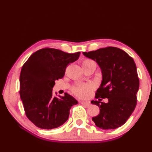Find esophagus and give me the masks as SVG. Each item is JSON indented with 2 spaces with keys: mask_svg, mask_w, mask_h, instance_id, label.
<instances>
[{
  "mask_svg": "<svg viewBox=\"0 0 152 152\" xmlns=\"http://www.w3.org/2000/svg\"><path fill=\"white\" fill-rule=\"evenodd\" d=\"M80 103L82 104H84V105H85L86 107H89L90 105H91V104L89 103L88 102H85V101H80Z\"/></svg>",
  "mask_w": 152,
  "mask_h": 152,
  "instance_id": "obj_1",
  "label": "esophagus"
}]
</instances>
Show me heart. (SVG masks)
<instances>
[{
	"label": "heart",
	"mask_w": 152,
	"mask_h": 152,
	"mask_svg": "<svg viewBox=\"0 0 152 152\" xmlns=\"http://www.w3.org/2000/svg\"><path fill=\"white\" fill-rule=\"evenodd\" d=\"M95 64V62L91 60V59L86 58L82 61V64ZM96 65V64H95ZM93 88V86L91 84H81V85H78L74 86V88L72 89L73 93L78 96L79 97H84L86 96V93L89 91H91V90Z\"/></svg>",
	"instance_id": "b5f03b06"
}]
</instances>
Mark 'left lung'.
Returning <instances> with one entry per match:
<instances>
[{"mask_svg":"<svg viewBox=\"0 0 152 152\" xmlns=\"http://www.w3.org/2000/svg\"><path fill=\"white\" fill-rule=\"evenodd\" d=\"M86 57L96 61L102 71V80L95 98H107L108 102L92 101L100 109L92 117L96 127L115 129L125 124L137 104L140 86L137 68L133 59L125 51L107 47L83 52Z\"/></svg>","mask_w":152,"mask_h":152,"instance_id":"8db88e82","label":"left lung"}]
</instances>
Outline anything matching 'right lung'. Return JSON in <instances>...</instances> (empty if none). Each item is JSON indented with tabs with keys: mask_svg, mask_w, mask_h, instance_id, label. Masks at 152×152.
Here are the masks:
<instances>
[{
	"mask_svg": "<svg viewBox=\"0 0 152 152\" xmlns=\"http://www.w3.org/2000/svg\"><path fill=\"white\" fill-rule=\"evenodd\" d=\"M80 52L68 53L43 48L30 56L20 74V96L25 115L37 127L57 128L69 117L70 110L78 101L71 95L53 96L56 80L62 78L67 66L79 58Z\"/></svg>",
	"mask_w": 152,
	"mask_h": 152,
	"instance_id": "right-lung-1",
	"label": "right lung"
}]
</instances>
